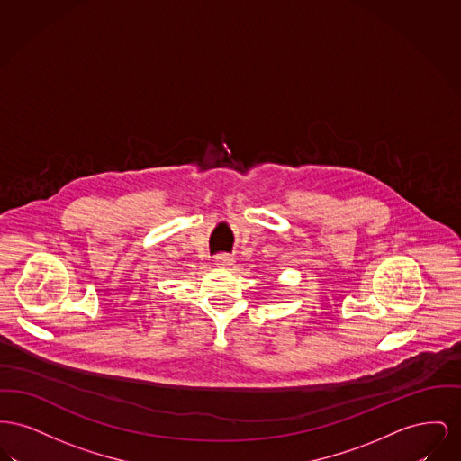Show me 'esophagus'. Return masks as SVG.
I'll return each mask as SVG.
<instances>
[{"instance_id": "esophagus-1", "label": "esophagus", "mask_w": 461, "mask_h": 461, "mask_svg": "<svg viewBox=\"0 0 461 461\" xmlns=\"http://www.w3.org/2000/svg\"><path fill=\"white\" fill-rule=\"evenodd\" d=\"M232 264H234V258L230 255H227V253L215 257V266L217 267H230Z\"/></svg>"}]
</instances>
